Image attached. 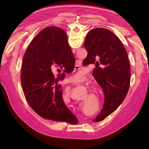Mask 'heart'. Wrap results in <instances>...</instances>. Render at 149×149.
Returning a JSON list of instances; mask_svg holds the SVG:
<instances>
[{"instance_id":"b5f03b06","label":"heart","mask_w":149,"mask_h":149,"mask_svg":"<svg viewBox=\"0 0 149 149\" xmlns=\"http://www.w3.org/2000/svg\"><path fill=\"white\" fill-rule=\"evenodd\" d=\"M84 75L82 72H78L77 74H76L75 75H74L72 78H71V81L74 83V84H77L79 83L81 80H83V79H84ZM66 97H70V95L69 93H68V94L65 95Z\"/></svg>"}]
</instances>
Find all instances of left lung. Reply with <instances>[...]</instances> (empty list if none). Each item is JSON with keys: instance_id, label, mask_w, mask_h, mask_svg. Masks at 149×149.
<instances>
[{"instance_id": "obj_1", "label": "left lung", "mask_w": 149, "mask_h": 149, "mask_svg": "<svg viewBox=\"0 0 149 149\" xmlns=\"http://www.w3.org/2000/svg\"><path fill=\"white\" fill-rule=\"evenodd\" d=\"M84 46L88 56L83 65L94 64L92 75L102 88L104 101L93 122L103 120L122 103L129 91L130 68L127 51L110 30L96 28L88 33Z\"/></svg>"}]
</instances>
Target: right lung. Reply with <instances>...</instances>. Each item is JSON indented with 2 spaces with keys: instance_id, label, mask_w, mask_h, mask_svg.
<instances>
[{
  "instance_id": "add662e5",
  "label": "right lung",
  "mask_w": 149,
  "mask_h": 149,
  "mask_svg": "<svg viewBox=\"0 0 149 149\" xmlns=\"http://www.w3.org/2000/svg\"><path fill=\"white\" fill-rule=\"evenodd\" d=\"M60 67L65 73L73 71L75 58L63 29L45 28L31 42L23 57L21 83L27 102L42 118L76 124L75 116L65 104L59 79L52 70Z\"/></svg>"
}]
</instances>
